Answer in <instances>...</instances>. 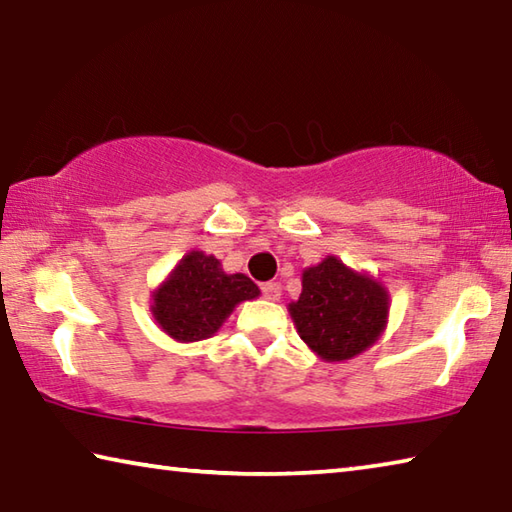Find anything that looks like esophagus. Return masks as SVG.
I'll use <instances>...</instances> for the list:
<instances>
[{"label": "esophagus", "mask_w": 512, "mask_h": 512, "mask_svg": "<svg viewBox=\"0 0 512 512\" xmlns=\"http://www.w3.org/2000/svg\"><path fill=\"white\" fill-rule=\"evenodd\" d=\"M262 295L266 297V300H280L282 284L280 282H264L262 284Z\"/></svg>", "instance_id": "34e87169"}]
</instances>
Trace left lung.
<instances>
[{"mask_svg": "<svg viewBox=\"0 0 512 512\" xmlns=\"http://www.w3.org/2000/svg\"><path fill=\"white\" fill-rule=\"evenodd\" d=\"M300 338L322 360L340 362L367 351L387 327L389 295L367 273L329 255L302 273V293L288 304Z\"/></svg>", "mask_w": 512, "mask_h": 512, "instance_id": "8db88e82", "label": "left lung"}]
</instances>
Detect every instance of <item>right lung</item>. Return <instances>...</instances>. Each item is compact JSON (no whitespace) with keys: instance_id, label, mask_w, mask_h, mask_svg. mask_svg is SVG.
Masks as SVG:
<instances>
[{"instance_id":"obj_1","label":"right lung","mask_w":512,"mask_h":512,"mask_svg":"<svg viewBox=\"0 0 512 512\" xmlns=\"http://www.w3.org/2000/svg\"><path fill=\"white\" fill-rule=\"evenodd\" d=\"M257 295L250 277L226 275L217 257L192 250L154 291L152 315L176 342H197L215 336L239 302Z\"/></svg>"}]
</instances>
